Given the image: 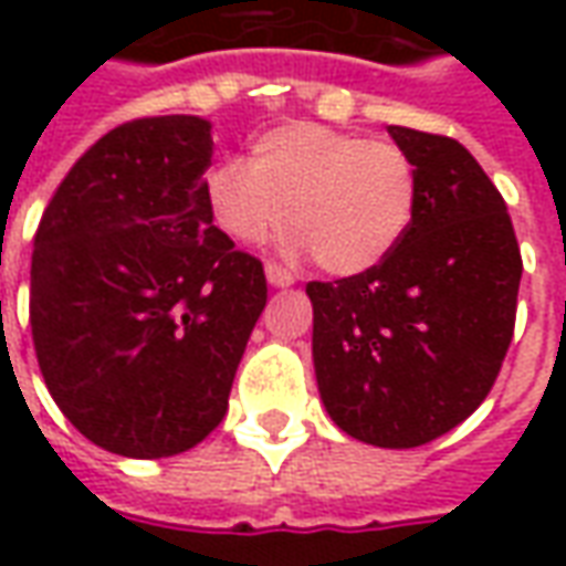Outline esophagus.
<instances>
[{
  "mask_svg": "<svg viewBox=\"0 0 566 566\" xmlns=\"http://www.w3.org/2000/svg\"><path fill=\"white\" fill-rule=\"evenodd\" d=\"M266 282H270L272 287H291V284H294V275L287 270H282V266H275V263H266Z\"/></svg>",
  "mask_w": 566,
  "mask_h": 566,
  "instance_id": "1",
  "label": "esophagus"
}]
</instances>
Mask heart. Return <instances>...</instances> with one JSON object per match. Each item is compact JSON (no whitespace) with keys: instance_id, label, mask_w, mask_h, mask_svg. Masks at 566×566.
I'll use <instances>...</instances> for the list:
<instances>
[{"instance_id":"heart-1","label":"heart","mask_w":566,"mask_h":566,"mask_svg":"<svg viewBox=\"0 0 566 566\" xmlns=\"http://www.w3.org/2000/svg\"><path fill=\"white\" fill-rule=\"evenodd\" d=\"M416 199V166L403 148L306 120L266 129L248 160H223L206 181L223 235L260 245L291 214L294 248H312L333 275L379 266L409 230Z\"/></svg>"}]
</instances>
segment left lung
I'll use <instances>...</instances> for the list:
<instances>
[{
	"instance_id": "obj_1",
	"label": "left lung",
	"mask_w": 566,
	"mask_h": 566,
	"mask_svg": "<svg viewBox=\"0 0 566 566\" xmlns=\"http://www.w3.org/2000/svg\"><path fill=\"white\" fill-rule=\"evenodd\" d=\"M388 133L416 166V214L379 266L306 284L312 360L339 430L416 449L491 391L512 343L522 254L506 202L461 142Z\"/></svg>"
}]
</instances>
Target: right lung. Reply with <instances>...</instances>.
Listing matches in <instances>:
<instances>
[{
  "instance_id": "right-lung-1",
  "label": "right lung",
  "mask_w": 566,
  "mask_h": 566,
  "mask_svg": "<svg viewBox=\"0 0 566 566\" xmlns=\"http://www.w3.org/2000/svg\"><path fill=\"white\" fill-rule=\"evenodd\" d=\"M211 150L197 115L105 133L60 181L32 242L44 385L112 454L169 458L209 437L266 306L260 260L211 223Z\"/></svg>"
}]
</instances>
